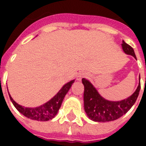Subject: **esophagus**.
Here are the masks:
<instances>
[{
  "mask_svg": "<svg viewBox=\"0 0 146 146\" xmlns=\"http://www.w3.org/2000/svg\"><path fill=\"white\" fill-rule=\"evenodd\" d=\"M86 73H80L79 75H78L77 76V80H81L82 79V78H85L86 77Z\"/></svg>",
  "mask_w": 146,
  "mask_h": 146,
  "instance_id": "34e87169",
  "label": "esophagus"
}]
</instances>
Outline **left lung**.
Segmentation results:
<instances>
[{"label": "left lung", "mask_w": 146, "mask_h": 146, "mask_svg": "<svg viewBox=\"0 0 146 146\" xmlns=\"http://www.w3.org/2000/svg\"><path fill=\"white\" fill-rule=\"evenodd\" d=\"M122 48L127 54L132 55L136 59L133 48L122 42ZM84 85V109L87 116L96 122H108L115 120L127 113L135 104L140 90V82L131 96L119 102H111L100 96L91 82L86 79L82 80Z\"/></svg>", "instance_id": "obj_1"}]
</instances>
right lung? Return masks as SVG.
Wrapping results in <instances>:
<instances>
[{
  "label": "right lung",
  "instance_id": "1",
  "mask_svg": "<svg viewBox=\"0 0 146 146\" xmlns=\"http://www.w3.org/2000/svg\"><path fill=\"white\" fill-rule=\"evenodd\" d=\"M74 80H71L70 82H67L50 101L36 108H25L21 106L13 99L10 94L9 96L13 104L17 109V111H19L25 117L38 121H48L54 117L55 115L57 113V111L61 106L64 97L68 92Z\"/></svg>",
  "mask_w": 146,
  "mask_h": 146
}]
</instances>
